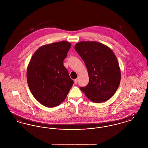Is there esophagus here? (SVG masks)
<instances>
[{
	"instance_id": "obj_1",
	"label": "esophagus",
	"mask_w": 148,
	"mask_h": 148,
	"mask_svg": "<svg viewBox=\"0 0 148 148\" xmlns=\"http://www.w3.org/2000/svg\"><path fill=\"white\" fill-rule=\"evenodd\" d=\"M77 82H78V79H76L74 80V83H75V84H77Z\"/></svg>"
}]
</instances>
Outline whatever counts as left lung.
Listing matches in <instances>:
<instances>
[{"instance_id":"left-lung-1","label":"left lung","mask_w":148,"mask_h":148,"mask_svg":"<svg viewBox=\"0 0 148 148\" xmlns=\"http://www.w3.org/2000/svg\"><path fill=\"white\" fill-rule=\"evenodd\" d=\"M74 49L83 60L89 78L88 84L80 90L94 103L111 98L121 79L119 65L113 51L96 42H78Z\"/></svg>"}]
</instances>
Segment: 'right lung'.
Listing matches in <instances>:
<instances>
[{"label": "right lung", "instance_id": "add662e5", "mask_svg": "<svg viewBox=\"0 0 148 148\" xmlns=\"http://www.w3.org/2000/svg\"><path fill=\"white\" fill-rule=\"evenodd\" d=\"M71 47V43L66 41L45 45L30 59L27 72L29 88L43 106L60 105L74 84L63 65Z\"/></svg>", "mask_w": 148, "mask_h": 148}]
</instances>
